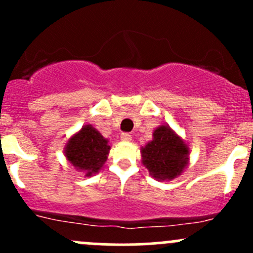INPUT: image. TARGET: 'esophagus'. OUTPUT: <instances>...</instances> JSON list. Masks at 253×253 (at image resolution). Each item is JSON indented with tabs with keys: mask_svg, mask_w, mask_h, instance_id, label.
Segmentation results:
<instances>
[{
	"mask_svg": "<svg viewBox=\"0 0 253 253\" xmlns=\"http://www.w3.org/2000/svg\"><path fill=\"white\" fill-rule=\"evenodd\" d=\"M120 138H121V141H124V142H131L132 141V136L129 133H122Z\"/></svg>",
	"mask_w": 253,
	"mask_h": 253,
	"instance_id": "1",
	"label": "esophagus"
}]
</instances>
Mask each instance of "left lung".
<instances>
[{
    "mask_svg": "<svg viewBox=\"0 0 253 253\" xmlns=\"http://www.w3.org/2000/svg\"><path fill=\"white\" fill-rule=\"evenodd\" d=\"M142 164L158 181H171L190 164L188 144L168 125L153 132V139L141 148Z\"/></svg>",
    "mask_w": 253,
    "mask_h": 253,
    "instance_id": "1",
    "label": "left lung"
}]
</instances>
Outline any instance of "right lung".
<instances>
[{
  "label": "right lung",
  "mask_w": 253,
  "mask_h": 253,
  "mask_svg": "<svg viewBox=\"0 0 253 253\" xmlns=\"http://www.w3.org/2000/svg\"><path fill=\"white\" fill-rule=\"evenodd\" d=\"M110 148L109 139L104 138L98 129L91 125H84L70 137L63 148V153L76 170L90 177L103 169Z\"/></svg>",
  "instance_id": "obj_1"
}]
</instances>
